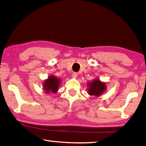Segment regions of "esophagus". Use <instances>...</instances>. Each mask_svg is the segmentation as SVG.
I'll return each instance as SVG.
<instances>
[{
    "label": "esophagus",
    "mask_w": 146,
    "mask_h": 146,
    "mask_svg": "<svg viewBox=\"0 0 146 146\" xmlns=\"http://www.w3.org/2000/svg\"><path fill=\"white\" fill-rule=\"evenodd\" d=\"M77 76H78V74L76 73H73L72 74V77L74 78H76V77H77Z\"/></svg>",
    "instance_id": "1"
}]
</instances>
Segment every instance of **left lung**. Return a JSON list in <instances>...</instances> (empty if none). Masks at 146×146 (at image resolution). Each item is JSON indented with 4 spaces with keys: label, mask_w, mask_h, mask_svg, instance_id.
I'll list each match as a JSON object with an SVG mask.
<instances>
[{
    "label": "left lung",
    "mask_w": 146,
    "mask_h": 146,
    "mask_svg": "<svg viewBox=\"0 0 146 146\" xmlns=\"http://www.w3.org/2000/svg\"><path fill=\"white\" fill-rule=\"evenodd\" d=\"M88 94L91 96H100L106 91L107 86L105 82H102L100 79H95L91 82H88Z\"/></svg>",
    "instance_id": "1"
}]
</instances>
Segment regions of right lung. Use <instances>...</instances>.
I'll use <instances>...</instances> for the list:
<instances>
[{
  "mask_svg": "<svg viewBox=\"0 0 146 146\" xmlns=\"http://www.w3.org/2000/svg\"><path fill=\"white\" fill-rule=\"evenodd\" d=\"M60 82L59 78L55 77L54 75L50 76L43 82V89L46 93H55L59 89Z\"/></svg>",
  "mask_w": 146,
  "mask_h": 146,
  "instance_id": "add662e5",
  "label": "right lung"
}]
</instances>
